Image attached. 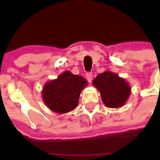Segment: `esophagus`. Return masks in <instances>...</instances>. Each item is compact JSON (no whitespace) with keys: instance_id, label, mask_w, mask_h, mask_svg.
<instances>
[{"instance_id":"34e87169","label":"esophagus","mask_w":160,"mask_h":160,"mask_svg":"<svg viewBox=\"0 0 160 160\" xmlns=\"http://www.w3.org/2000/svg\"><path fill=\"white\" fill-rule=\"evenodd\" d=\"M86 80H88L89 82H92V72H87L86 74Z\"/></svg>"}]
</instances>
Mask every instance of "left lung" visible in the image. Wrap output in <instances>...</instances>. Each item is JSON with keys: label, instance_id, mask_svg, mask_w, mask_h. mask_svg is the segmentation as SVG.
<instances>
[{"label": "left lung", "instance_id": "left-lung-1", "mask_svg": "<svg viewBox=\"0 0 160 160\" xmlns=\"http://www.w3.org/2000/svg\"><path fill=\"white\" fill-rule=\"evenodd\" d=\"M102 95L104 104L109 108L123 105L130 94V86L122 78L111 72L99 74L92 81Z\"/></svg>", "mask_w": 160, "mask_h": 160}]
</instances>
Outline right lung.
Instances as JSON below:
<instances>
[{
  "label": "right lung",
  "instance_id": "add662e5",
  "mask_svg": "<svg viewBox=\"0 0 160 160\" xmlns=\"http://www.w3.org/2000/svg\"><path fill=\"white\" fill-rule=\"evenodd\" d=\"M86 80L81 76L65 71L56 80L47 83L43 89V98L49 108L64 113L76 108L82 89Z\"/></svg>",
  "mask_w": 160,
  "mask_h": 160
}]
</instances>
